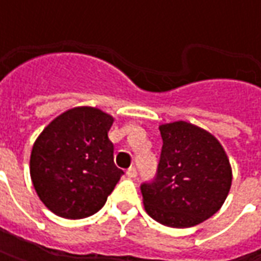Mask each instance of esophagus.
Instances as JSON below:
<instances>
[{
	"instance_id": "1",
	"label": "esophagus",
	"mask_w": 261,
	"mask_h": 261,
	"mask_svg": "<svg viewBox=\"0 0 261 261\" xmlns=\"http://www.w3.org/2000/svg\"><path fill=\"white\" fill-rule=\"evenodd\" d=\"M125 175L128 176L130 179H134V177H137V169L136 168H128L127 172H125Z\"/></svg>"
}]
</instances>
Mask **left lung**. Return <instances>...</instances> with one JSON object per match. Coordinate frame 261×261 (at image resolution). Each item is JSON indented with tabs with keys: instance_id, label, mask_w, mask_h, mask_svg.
Listing matches in <instances>:
<instances>
[{
	"instance_id": "obj_1",
	"label": "left lung",
	"mask_w": 261,
	"mask_h": 261,
	"mask_svg": "<svg viewBox=\"0 0 261 261\" xmlns=\"http://www.w3.org/2000/svg\"><path fill=\"white\" fill-rule=\"evenodd\" d=\"M162 151L153 180L141 185L148 215L170 228L201 224L222 207L232 170L218 140L194 124L159 127Z\"/></svg>"
}]
</instances>
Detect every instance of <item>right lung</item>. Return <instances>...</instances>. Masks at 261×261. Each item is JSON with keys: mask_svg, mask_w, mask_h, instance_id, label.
I'll return each instance as SVG.
<instances>
[{"mask_svg": "<svg viewBox=\"0 0 261 261\" xmlns=\"http://www.w3.org/2000/svg\"><path fill=\"white\" fill-rule=\"evenodd\" d=\"M113 117L95 108L67 110L32 148L31 177L37 196L59 217L81 219L105 205L124 172L113 161L108 133Z\"/></svg>", "mask_w": 261, "mask_h": 261, "instance_id": "add662e5", "label": "right lung"}]
</instances>
